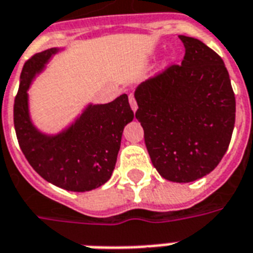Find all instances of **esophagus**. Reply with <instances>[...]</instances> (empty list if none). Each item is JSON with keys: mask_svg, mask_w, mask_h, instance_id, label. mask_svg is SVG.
Here are the masks:
<instances>
[{"mask_svg": "<svg viewBox=\"0 0 253 253\" xmlns=\"http://www.w3.org/2000/svg\"><path fill=\"white\" fill-rule=\"evenodd\" d=\"M128 102H130V106H131V109H132V111H136V109H138V103H136L135 96L134 95L128 96Z\"/></svg>", "mask_w": 253, "mask_h": 253, "instance_id": "obj_1", "label": "esophagus"}]
</instances>
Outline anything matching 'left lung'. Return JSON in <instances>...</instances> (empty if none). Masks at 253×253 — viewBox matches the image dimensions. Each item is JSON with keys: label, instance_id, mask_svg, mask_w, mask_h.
I'll list each match as a JSON object with an SVG mask.
<instances>
[{"label": "left lung", "instance_id": "obj_1", "mask_svg": "<svg viewBox=\"0 0 253 253\" xmlns=\"http://www.w3.org/2000/svg\"><path fill=\"white\" fill-rule=\"evenodd\" d=\"M186 54L135 90V117L154 167L167 180L188 183L215 169L231 142L236 102L224 62L192 37Z\"/></svg>", "mask_w": 253, "mask_h": 253}]
</instances>
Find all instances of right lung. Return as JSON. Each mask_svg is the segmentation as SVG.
I'll return each mask as SVG.
<instances>
[{
	"instance_id": "right-lung-1",
	"label": "right lung",
	"mask_w": 253,
	"mask_h": 253,
	"mask_svg": "<svg viewBox=\"0 0 253 253\" xmlns=\"http://www.w3.org/2000/svg\"><path fill=\"white\" fill-rule=\"evenodd\" d=\"M58 49H47L25 62L14 99V128L29 165L54 186L84 192L105 184L113 173L123 128L134 119L127 94L106 105H88L67 130L45 135L30 121L28 88Z\"/></svg>"
}]
</instances>
